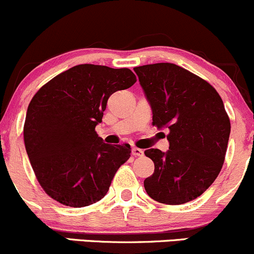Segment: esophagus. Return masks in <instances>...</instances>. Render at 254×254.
I'll list each match as a JSON object with an SVG mask.
<instances>
[{
    "instance_id": "1",
    "label": "esophagus",
    "mask_w": 254,
    "mask_h": 254,
    "mask_svg": "<svg viewBox=\"0 0 254 254\" xmlns=\"http://www.w3.org/2000/svg\"><path fill=\"white\" fill-rule=\"evenodd\" d=\"M132 154L134 156H142L143 154H144V151H143L142 149L137 148V146H133V148H132Z\"/></svg>"
}]
</instances>
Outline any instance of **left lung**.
Wrapping results in <instances>:
<instances>
[{
    "mask_svg": "<svg viewBox=\"0 0 254 254\" xmlns=\"http://www.w3.org/2000/svg\"><path fill=\"white\" fill-rule=\"evenodd\" d=\"M153 110V126L169 129L166 153L146 149L154 174L149 197L169 205L199 197L215 181L229 143L230 119L213 85L174 64L134 67Z\"/></svg>",
    "mask_w": 254,
    "mask_h": 254,
    "instance_id": "1",
    "label": "left lung"
}]
</instances>
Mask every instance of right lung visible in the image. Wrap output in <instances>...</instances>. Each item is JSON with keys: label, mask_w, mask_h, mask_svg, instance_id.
Listing matches in <instances>:
<instances>
[{"label": "right lung", "mask_w": 254, "mask_h": 254, "mask_svg": "<svg viewBox=\"0 0 254 254\" xmlns=\"http://www.w3.org/2000/svg\"><path fill=\"white\" fill-rule=\"evenodd\" d=\"M135 82L128 68L78 64L36 91L23 134L36 180L52 199L82 208L105 197L116 171L129 159L130 146L106 144L95 126L110 95Z\"/></svg>", "instance_id": "right-lung-1"}]
</instances>
